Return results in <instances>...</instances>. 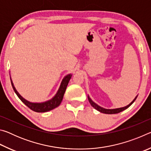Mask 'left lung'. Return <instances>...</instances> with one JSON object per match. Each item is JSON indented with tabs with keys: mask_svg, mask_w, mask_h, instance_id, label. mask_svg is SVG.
Wrapping results in <instances>:
<instances>
[{
	"mask_svg": "<svg viewBox=\"0 0 151 151\" xmlns=\"http://www.w3.org/2000/svg\"><path fill=\"white\" fill-rule=\"evenodd\" d=\"M137 98V96L135 97L134 99V100L132 101L131 103L129 104H128L127 106H124V107H121V108H118V109H104L103 107H101L100 106H99L98 104H96L95 103H94V102L91 100V99L90 98V96L88 95V101L90 104H91V106L94 107V109L97 111L101 112H103V113L104 114H116V113H119V112H121L122 111H123L124 110L127 109V108H129V107L131 105V104L134 103V101L136 100V99Z\"/></svg>",
	"mask_w": 151,
	"mask_h": 151,
	"instance_id": "1",
	"label": "left lung"
}]
</instances>
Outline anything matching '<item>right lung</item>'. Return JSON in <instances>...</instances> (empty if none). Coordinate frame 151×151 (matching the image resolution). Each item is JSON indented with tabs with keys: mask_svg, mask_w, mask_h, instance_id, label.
<instances>
[{
	"mask_svg": "<svg viewBox=\"0 0 151 151\" xmlns=\"http://www.w3.org/2000/svg\"><path fill=\"white\" fill-rule=\"evenodd\" d=\"M71 76H72L71 74L65 76V77L63 78L62 82H61L60 87L58 88L57 94H55L54 97L51 99L50 100L43 102V103H31V102L28 101L18 93V91L14 87L13 83H12L11 77V81L12 88H13V90L15 92V93L17 94L18 97H19L20 99V101H21L25 105H27L29 109H31L33 111H35L37 112H45L47 111H50L51 110L57 108V106L60 105L61 102L63 101L64 94L65 93L66 88L67 87L68 82H69L70 79L71 78Z\"/></svg>",
	"mask_w": 151,
	"mask_h": 151,
	"instance_id": "add662e5",
	"label": "right lung"
}]
</instances>
